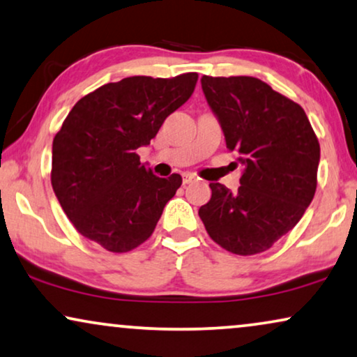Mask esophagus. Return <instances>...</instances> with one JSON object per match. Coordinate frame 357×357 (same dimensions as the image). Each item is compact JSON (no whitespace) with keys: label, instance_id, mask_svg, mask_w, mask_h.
Masks as SVG:
<instances>
[{"label":"esophagus","instance_id":"esophagus-1","mask_svg":"<svg viewBox=\"0 0 357 357\" xmlns=\"http://www.w3.org/2000/svg\"><path fill=\"white\" fill-rule=\"evenodd\" d=\"M194 181H196V176H194V174H191V173H184L183 174V183L184 184H191Z\"/></svg>","mask_w":357,"mask_h":357}]
</instances>
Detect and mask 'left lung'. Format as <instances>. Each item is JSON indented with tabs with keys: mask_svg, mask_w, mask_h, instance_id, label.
Listing matches in <instances>:
<instances>
[{
	"mask_svg": "<svg viewBox=\"0 0 357 357\" xmlns=\"http://www.w3.org/2000/svg\"><path fill=\"white\" fill-rule=\"evenodd\" d=\"M204 96L243 165L238 191L211 183L199 208L211 238L235 255L269 250L296 227L317 189L320 144L303 109L253 76L201 78Z\"/></svg>",
	"mask_w": 357,
	"mask_h": 357,
	"instance_id": "8db88e82",
	"label": "left lung"
}]
</instances>
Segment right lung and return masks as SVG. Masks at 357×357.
Listing matches in <instances>:
<instances>
[{
	"label": "right lung",
	"mask_w": 357,
	"mask_h": 357,
	"mask_svg": "<svg viewBox=\"0 0 357 357\" xmlns=\"http://www.w3.org/2000/svg\"><path fill=\"white\" fill-rule=\"evenodd\" d=\"M197 73L129 76L79 99L52 145V188L84 238L126 253L153 234L183 178L140 163L165 119L191 98Z\"/></svg>",
	"instance_id": "1"
}]
</instances>
